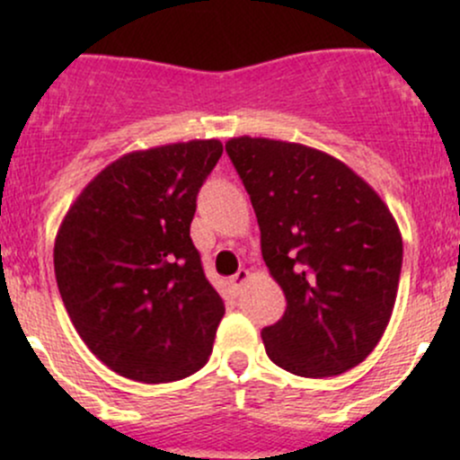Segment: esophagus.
<instances>
[{"label": "esophagus", "instance_id": "esophagus-1", "mask_svg": "<svg viewBox=\"0 0 460 460\" xmlns=\"http://www.w3.org/2000/svg\"><path fill=\"white\" fill-rule=\"evenodd\" d=\"M247 280H249V271H247V269H240V271L235 273V276H231V287H234L235 291H240Z\"/></svg>", "mask_w": 460, "mask_h": 460}]
</instances>
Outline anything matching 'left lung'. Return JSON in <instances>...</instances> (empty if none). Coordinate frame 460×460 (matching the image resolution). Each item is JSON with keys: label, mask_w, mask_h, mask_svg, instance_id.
<instances>
[{"label": "left lung", "mask_w": 460, "mask_h": 460, "mask_svg": "<svg viewBox=\"0 0 460 460\" xmlns=\"http://www.w3.org/2000/svg\"><path fill=\"white\" fill-rule=\"evenodd\" d=\"M226 153L252 198L260 247L287 309L262 329L267 356L305 378L363 363L392 318L402 238L378 193L305 144L234 137Z\"/></svg>", "instance_id": "1"}]
</instances>
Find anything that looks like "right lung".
Returning a JSON list of instances; mask_svg holds the SVG:
<instances>
[{
  "instance_id": "right-lung-1",
  "label": "right lung",
  "mask_w": 460,
  "mask_h": 460,
  "mask_svg": "<svg viewBox=\"0 0 460 460\" xmlns=\"http://www.w3.org/2000/svg\"><path fill=\"white\" fill-rule=\"evenodd\" d=\"M222 144L136 151L95 175L55 240L64 307L88 349L115 374L171 383L204 367L225 316L189 235Z\"/></svg>"
}]
</instances>
